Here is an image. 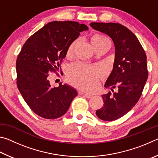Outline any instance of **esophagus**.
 <instances>
[{"label":"esophagus","mask_w":158,"mask_h":158,"mask_svg":"<svg viewBox=\"0 0 158 158\" xmlns=\"http://www.w3.org/2000/svg\"><path fill=\"white\" fill-rule=\"evenodd\" d=\"M81 95H84L85 97H86L87 98H91L93 97V95H90V94H88V93H81Z\"/></svg>","instance_id":"esophagus-1"}]
</instances>
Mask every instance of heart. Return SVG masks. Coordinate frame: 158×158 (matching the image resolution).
Listing matches in <instances>:
<instances>
[{
  "instance_id": "heart-1",
  "label": "heart",
  "mask_w": 158,
  "mask_h": 158,
  "mask_svg": "<svg viewBox=\"0 0 158 158\" xmlns=\"http://www.w3.org/2000/svg\"><path fill=\"white\" fill-rule=\"evenodd\" d=\"M90 41L95 49L109 42L107 37L101 34L94 35ZM77 44V41H74L69 45L67 52L68 57L73 55ZM103 73V69L100 66L87 65L77 63L72 65L68 69V78L69 82L75 86L85 90H90L98 85V79Z\"/></svg>"
}]
</instances>
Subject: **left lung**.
Listing matches in <instances>:
<instances>
[{
	"mask_svg": "<svg viewBox=\"0 0 158 158\" xmlns=\"http://www.w3.org/2000/svg\"><path fill=\"white\" fill-rule=\"evenodd\" d=\"M90 26L111 37L115 45L113 70L105 87L117 91L102 95L104 105L96 111L103 121H111L132 109L142 93L148 79L146 55L137 37L125 26L117 23L93 22Z\"/></svg>",
	"mask_w": 158,
	"mask_h": 158,
	"instance_id": "left-lung-1",
	"label": "left lung"
}]
</instances>
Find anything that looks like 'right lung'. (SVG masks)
<instances>
[{
	"label": "right lung",
	"mask_w": 158,
	"mask_h": 158,
	"mask_svg": "<svg viewBox=\"0 0 158 158\" xmlns=\"http://www.w3.org/2000/svg\"><path fill=\"white\" fill-rule=\"evenodd\" d=\"M85 24L71 21L48 23L23 45L19 54L16 69L18 89L34 113L47 119L63 116L77 95V90L68 84L52 88L49 73L60 68L68 49L87 31Z\"/></svg>",
	"instance_id": "add662e5"
}]
</instances>
